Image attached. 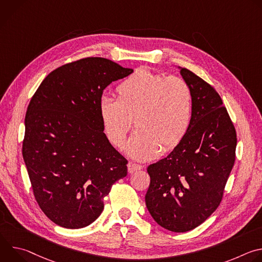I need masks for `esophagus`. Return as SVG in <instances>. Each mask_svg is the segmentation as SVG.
Wrapping results in <instances>:
<instances>
[{"label": "esophagus", "mask_w": 262, "mask_h": 262, "mask_svg": "<svg viewBox=\"0 0 262 262\" xmlns=\"http://www.w3.org/2000/svg\"><path fill=\"white\" fill-rule=\"evenodd\" d=\"M141 169H142V166L139 165V164H135L133 162H129L127 164V171H128V173H134V172L139 171Z\"/></svg>", "instance_id": "34e87169"}]
</instances>
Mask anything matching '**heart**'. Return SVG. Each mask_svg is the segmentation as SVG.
<instances>
[{"label":"heart","instance_id":"heart-1","mask_svg":"<svg viewBox=\"0 0 262 262\" xmlns=\"http://www.w3.org/2000/svg\"><path fill=\"white\" fill-rule=\"evenodd\" d=\"M117 99L102 96L98 114L103 132L122 148L133 118L138 128L128 142L137 160L156 158L174 149L189 132L193 117L192 90L183 79L139 68L116 88Z\"/></svg>","mask_w":262,"mask_h":262}]
</instances>
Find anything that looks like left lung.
Masks as SVG:
<instances>
[{
  "label": "left lung",
  "instance_id": "obj_1",
  "mask_svg": "<svg viewBox=\"0 0 262 262\" xmlns=\"http://www.w3.org/2000/svg\"><path fill=\"white\" fill-rule=\"evenodd\" d=\"M193 95L189 132L165 159L149 165L146 206L155 221L173 232L195 229L219 207L235 162L236 130L215 89L180 69Z\"/></svg>",
  "mask_w": 262,
  "mask_h": 262
}]
</instances>
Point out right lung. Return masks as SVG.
<instances>
[{
	"label": "right lung",
	"instance_id": "1",
	"mask_svg": "<svg viewBox=\"0 0 262 262\" xmlns=\"http://www.w3.org/2000/svg\"><path fill=\"white\" fill-rule=\"evenodd\" d=\"M133 71L83 58L49 73L30 100L23 158L37 203L61 227L90 225L112 185L127 175V160L103 133L98 102L106 86Z\"/></svg>",
	"mask_w": 262,
	"mask_h": 262
}]
</instances>
